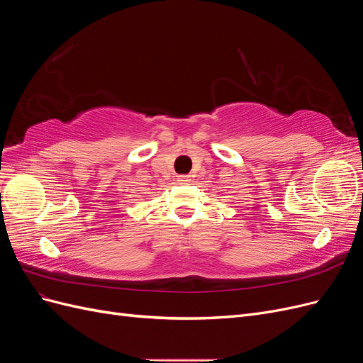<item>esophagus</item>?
<instances>
[{"label":"esophagus","mask_w":363,"mask_h":363,"mask_svg":"<svg viewBox=\"0 0 363 363\" xmlns=\"http://www.w3.org/2000/svg\"><path fill=\"white\" fill-rule=\"evenodd\" d=\"M177 182H179V183H182V184H184V183H189V182H191V177H189V175H179V177H177Z\"/></svg>","instance_id":"esophagus-1"}]
</instances>
